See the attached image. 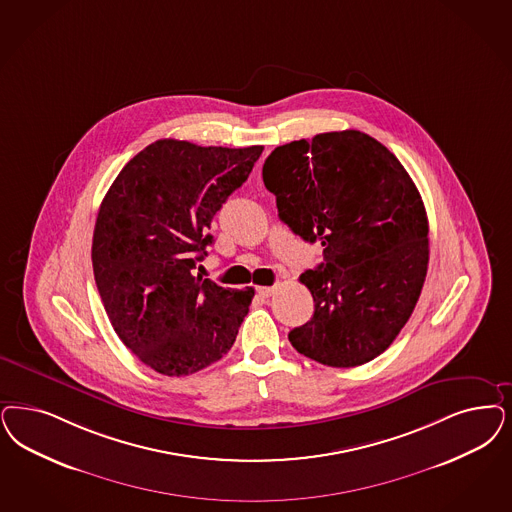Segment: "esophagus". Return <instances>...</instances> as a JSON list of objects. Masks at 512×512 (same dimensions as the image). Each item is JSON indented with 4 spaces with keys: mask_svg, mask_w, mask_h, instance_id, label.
<instances>
[{
    "mask_svg": "<svg viewBox=\"0 0 512 512\" xmlns=\"http://www.w3.org/2000/svg\"><path fill=\"white\" fill-rule=\"evenodd\" d=\"M278 291V285H272V287H257V293L261 295V297H270V295H274Z\"/></svg>",
    "mask_w": 512,
    "mask_h": 512,
    "instance_id": "34e87169",
    "label": "esophagus"
}]
</instances>
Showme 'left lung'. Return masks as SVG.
Instances as JSON below:
<instances>
[{
  "label": "left lung",
  "instance_id": "1",
  "mask_svg": "<svg viewBox=\"0 0 512 512\" xmlns=\"http://www.w3.org/2000/svg\"><path fill=\"white\" fill-rule=\"evenodd\" d=\"M278 215L323 263L300 274L314 318L289 333L297 352L327 367L369 363L401 333L429 263L422 196L403 164L359 130L276 147L263 166Z\"/></svg>",
  "mask_w": 512,
  "mask_h": 512
}]
</instances>
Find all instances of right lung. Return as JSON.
I'll use <instances>...</instances> for the list:
<instances>
[{"label":"right lung","mask_w":512,"mask_h":512,"mask_svg":"<svg viewBox=\"0 0 512 512\" xmlns=\"http://www.w3.org/2000/svg\"><path fill=\"white\" fill-rule=\"evenodd\" d=\"M263 145H147L109 187L92 236V268L124 346L166 376L202 371L229 352L253 287L194 276L215 213L246 181Z\"/></svg>","instance_id":"obj_1"}]
</instances>
